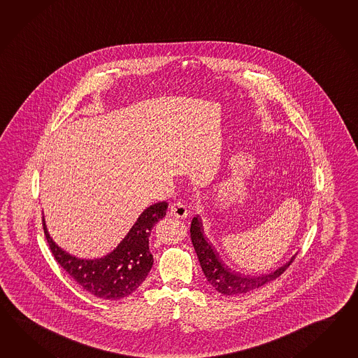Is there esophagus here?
Instances as JSON below:
<instances>
[{
  "label": "esophagus",
  "instance_id": "1",
  "mask_svg": "<svg viewBox=\"0 0 358 358\" xmlns=\"http://www.w3.org/2000/svg\"><path fill=\"white\" fill-rule=\"evenodd\" d=\"M169 213L172 215H175L177 218H186L187 215H189V210H187V207L183 204V203H180V201H177V203H173L171 208H169Z\"/></svg>",
  "mask_w": 358,
  "mask_h": 358
}]
</instances>
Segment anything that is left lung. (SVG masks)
I'll list each match as a JSON object with an SVG mask.
<instances>
[{
  "mask_svg": "<svg viewBox=\"0 0 358 358\" xmlns=\"http://www.w3.org/2000/svg\"><path fill=\"white\" fill-rule=\"evenodd\" d=\"M190 235L192 245L196 252L199 262H200L201 270L207 278L208 282L213 286L218 293L229 295V296L244 294V293L252 292V290L270 282L272 280L281 276L284 273V271L294 261V257H293L289 262L270 275L257 276V278L241 276L240 273L231 271L220 259L215 247L208 241L204 232H203V226H201V221H200L199 215L194 217L191 221Z\"/></svg>",
  "mask_w": 358,
  "mask_h": 358,
  "instance_id": "8db88e82",
  "label": "left lung"
}]
</instances>
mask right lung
<instances>
[{
	"mask_svg": "<svg viewBox=\"0 0 358 358\" xmlns=\"http://www.w3.org/2000/svg\"><path fill=\"white\" fill-rule=\"evenodd\" d=\"M167 201H160L145 209L137 222L117 249L101 259L85 261L65 253L50 238L45 227L48 247L68 275L86 292L101 299L117 301L132 294L152 267L149 236L154 224L166 215Z\"/></svg>",
	"mask_w": 358,
	"mask_h": 358,
	"instance_id": "obj_1",
	"label": "right lung"
}]
</instances>
